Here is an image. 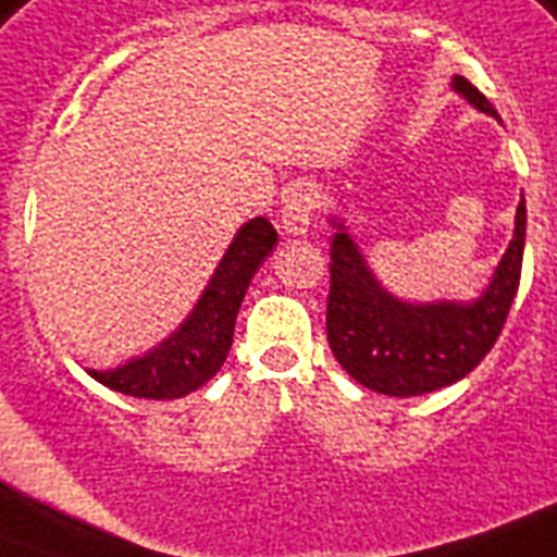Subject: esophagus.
Listing matches in <instances>:
<instances>
[{"mask_svg":"<svg viewBox=\"0 0 557 557\" xmlns=\"http://www.w3.org/2000/svg\"><path fill=\"white\" fill-rule=\"evenodd\" d=\"M311 211H314V191H311V185L297 183L286 191L283 214H280V228L288 237H306L311 225Z\"/></svg>","mask_w":557,"mask_h":557,"instance_id":"34e87169","label":"esophagus"}]
</instances>
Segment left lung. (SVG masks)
<instances>
[{
	"instance_id": "1",
	"label": "left lung",
	"mask_w": 557,
	"mask_h": 557,
	"mask_svg": "<svg viewBox=\"0 0 557 557\" xmlns=\"http://www.w3.org/2000/svg\"><path fill=\"white\" fill-rule=\"evenodd\" d=\"M455 94L481 114L498 120L492 102L469 79H451ZM332 288L325 329L337 363L360 386L392 397H414L458 383L498 341L521 283L527 200L515 214V234L474 300L411 302L395 297L374 277L363 251L341 216L332 214Z\"/></svg>"
}]
</instances>
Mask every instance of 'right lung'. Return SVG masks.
<instances>
[{"label":"right lung","mask_w":557,"mask_h":557,"mask_svg":"<svg viewBox=\"0 0 557 557\" xmlns=\"http://www.w3.org/2000/svg\"><path fill=\"white\" fill-rule=\"evenodd\" d=\"M274 246L277 232L265 216L239 225L232 246L225 248L223 260L216 263L200 300L180 329L146 355L131 357L116 369H88L90 377L122 395L146 400H176L206 386L228 357L239 302Z\"/></svg>","instance_id":"add662e5"}]
</instances>
